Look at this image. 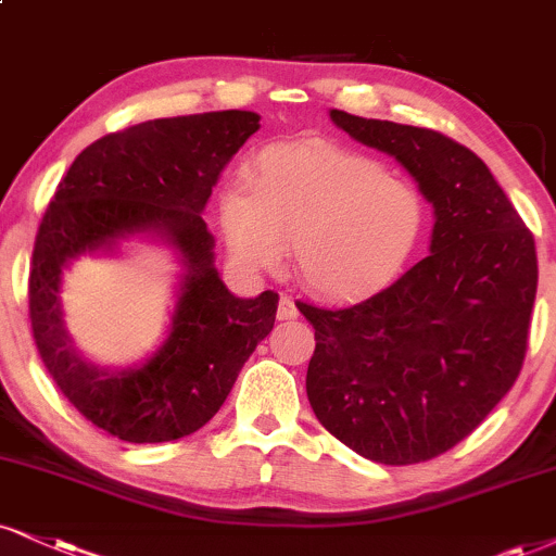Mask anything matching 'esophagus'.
Returning <instances> with one entry per match:
<instances>
[{
	"instance_id": "obj_1",
	"label": "esophagus",
	"mask_w": 556,
	"mask_h": 556,
	"mask_svg": "<svg viewBox=\"0 0 556 556\" xmlns=\"http://www.w3.org/2000/svg\"><path fill=\"white\" fill-rule=\"evenodd\" d=\"M299 317V309L296 304H293L291 296H280L278 301V319H296Z\"/></svg>"
}]
</instances>
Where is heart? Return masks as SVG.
I'll list each match as a JSON object with an SVG mask.
<instances>
[{
    "instance_id": "1",
    "label": "heart",
    "mask_w": 556,
    "mask_h": 556,
    "mask_svg": "<svg viewBox=\"0 0 556 556\" xmlns=\"http://www.w3.org/2000/svg\"><path fill=\"white\" fill-rule=\"evenodd\" d=\"M222 198L231 255L270 270L293 244L306 289L353 299L381 289L415 252L425 226L420 190L379 162L325 143L273 147Z\"/></svg>"
}]
</instances>
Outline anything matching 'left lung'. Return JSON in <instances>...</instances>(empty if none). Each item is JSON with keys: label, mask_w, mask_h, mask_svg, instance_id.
Segmentation results:
<instances>
[{"label": "left lung", "mask_w": 556, "mask_h": 556, "mask_svg": "<svg viewBox=\"0 0 556 556\" xmlns=\"http://www.w3.org/2000/svg\"><path fill=\"white\" fill-rule=\"evenodd\" d=\"M330 118L415 177L435 226L430 255L371 299L340 309L296 301L317 340L306 396L355 454L420 464L464 441L516 383L536 299V244L464 143L345 111Z\"/></svg>", "instance_id": "8db88e82"}]
</instances>
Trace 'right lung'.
<instances>
[{
	"mask_svg": "<svg viewBox=\"0 0 556 556\" xmlns=\"http://www.w3.org/2000/svg\"><path fill=\"white\" fill-rule=\"evenodd\" d=\"M257 128L260 115L250 111L136 123L89 143L48 203L27 283L33 340L61 394L121 441L164 443L203 428L273 330L278 293H229L201 216L222 169ZM136 230L167 236L189 273L161 351L139 369L100 372L65 338L60 273L68 258Z\"/></svg>",
	"mask_w": 556,
	"mask_h": 556,
	"instance_id": "obj_1",
	"label": "right lung"
}]
</instances>
